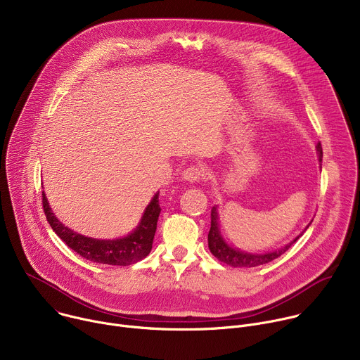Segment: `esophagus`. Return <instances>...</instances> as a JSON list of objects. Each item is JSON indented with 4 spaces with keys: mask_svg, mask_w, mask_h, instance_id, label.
<instances>
[{
    "mask_svg": "<svg viewBox=\"0 0 360 360\" xmlns=\"http://www.w3.org/2000/svg\"><path fill=\"white\" fill-rule=\"evenodd\" d=\"M205 171L200 167H189L182 172V178L189 184H198L205 179Z\"/></svg>",
    "mask_w": 360,
    "mask_h": 360,
    "instance_id": "34e87169",
    "label": "esophagus"
}]
</instances>
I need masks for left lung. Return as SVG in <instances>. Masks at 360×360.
Instances as JSON below:
<instances>
[{
	"instance_id": "8db88e82",
	"label": "left lung",
	"mask_w": 360,
	"mask_h": 360,
	"mask_svg": "<svg viewBox=\"0 0 360 360\" xmlns=\"http://www.w3.org/2000/svg\"><path fill=\"white\" fill-rule=\"evenodd\" d=\"M316 149H318V153H319V161L322 162L323 152H322L321 142H318ZM309 225H307V226H309ZM302 235H303V232L297 238H295L289 245L283 246L282 249L275 250V252H269V253H265V255H252V253H246V252H242V250H236V249L231 248L224 240V238L221 236L219 228H218V212H217V208L214 207L212 211H211V229H210V233H208V246H210L211 253L215 256L218 261H221V262H224L229 266H233V268H238V266L239 268L240 266L253 268V266L265 265V264L279 258V256L282 253H285Z\"/></svg>"
}]
</instances>
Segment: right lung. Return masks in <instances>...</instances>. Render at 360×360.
Segmentation results:
<instances>
[{
    "instance_id": "obj_1",
    "label": "right lung",
    "mask_w": 360,
    "mask_h": 360,
    "mask_svg": "<svg viewBox=\"0 0 360 360\" xmlns=\"http://www.w3.org/2000/svg\"><path fill=\"white\" fill-rule=\"evenodd\" d=\"M160 192L153 196L150 203L146 207L143 217L136 226V229L125 238L114 240H101L94 238L82 236L67 226H64L51 212L49 205L46 202L45 193L42 192V208L46 217L48 224L53 231L78 255L86 261L105 265H118L128 266L132 265L149 255L152 249L153 236L157 231V222L161 212L160 207Z\"/></svg>"
}]
</instances>
